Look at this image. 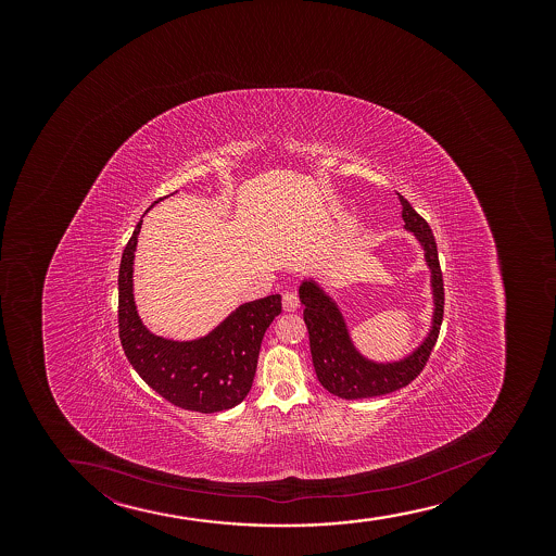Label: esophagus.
<instances>
[{
  "label": "esophagus",
  "instance_id": "1",
  "mask_svg": "<svg viewBox=\"0 0 556 556\" xmlns=\"http://www.w3.org/2000/svg\"><path fill=\"white\" fill-rule=\"evenodd\" d=\"M281 306H283V312H296L299 306H301L299 294L294 293V291H286L283 296H281Z\"/></svg>",
  "mask_w": 556,
  "mask_h": 556
}]
</instances>
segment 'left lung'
I'll use <instances>...</instances> for the list:
<instances>
[{"instance_id":"1","label":"left lung","mask_w":556,"mask_h":556,"mask_svg":"<svg viewBox=\"0 0 556 556\" xmlns=\"http://www.w3.org/2000/svg\"><path fill=\"white\" fill-rule=\"evenodd\" d=\"M404 230L415 237L425 254L430 276L432 319L428 332L412 351L395 359H375L357 349L343 309L315 276H304L299 288L304 320L309 332V351L317 380L326 391L341 399L386 395L408 386L427 364L443 320V280L438 247L427 220L401 197Z\"/></svg>"}]
</instances>
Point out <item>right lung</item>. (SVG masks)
I'll return each instance as SVG.
<instances>
[{
  "label": "right lung",
  "mask_w": 556,
  "mask_h": 556,
  "mask_svg": "<svg viewBox=\"0 0 556 556\" xmlns=\"http://www.w3.org/2000/svg\"><path fill=\"white\" fill-rule=\"evenodd\" d=\"M142 217L124 249L118 270L122 349L139 377L174 406L200 414L233 408L252 388L263 336L280 315L281 296L268 294L244 302L197 339L178 341L153 333L142 323L134 293L135 250Z\"/></svg>",
  "instance_id": "obj_1"
}]
</instances>
